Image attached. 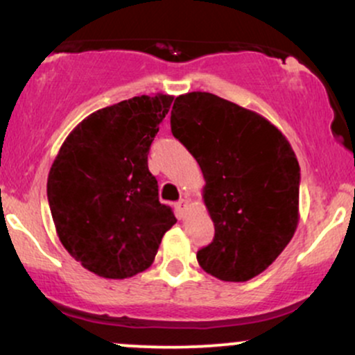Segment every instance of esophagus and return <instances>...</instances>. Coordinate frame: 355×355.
I'll return each mask as SVG.
<instances>
[{
    "instance_id": "obj_1",
    "label": "esophagus",
    "mask_w": 355,
    "mask_h": 355,
    "mask_svg": "<svg viewBox=\"0 0 355 355\" xmlns=\"http://www.w3.org/2000/svg\"><path fill=\"white\" fill-rule=\"evenodd\" d=\"M187 207H189V202H187L185 198H182V200H178L177 203H175V209H177L178 215H180V217H183V211L187 210Z\"/></svg>"
}]
</instances>
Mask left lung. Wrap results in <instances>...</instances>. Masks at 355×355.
I'll return each instance as SVG.
<instances>
[{
    "label": "left lung",
    "mask_w": 355,
    "mask_h": 355,
    "mask_svg": "<svg viewBox=\"0 0 355 355\" xmlns=\"http://www.w3.org/2000/svg\"><path fill=\"white\" fill-rule=\"evenodd\" d=\"M170 125L200 165L202 198L215 227L214 242L197 252L198 263L223 282L254 279L299 225L294 150L267 118L214 93L177 96Z\"/></svg>",
    "instance_id": "8db88e82"
}]
</instances>
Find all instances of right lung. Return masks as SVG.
<instances>
[{
    "instance_id": "obj_1",
    "label": "right lung",
    "mask_w": 355,
    "mask_h": 355,
    "mask_svg": "<svg viewBox=\"0 0 355 355\" xmlns=\"http://www.w3.org/2000/svg\"><path fill=\"white\" fill-rule=\"evenodd\" d=\"M173 96L140 95L96 110L61 145L48 173V203L60 242L103 279H128L153 263L177 222L158 202L148 150Z\"/></svg>"
}]
</instances>
